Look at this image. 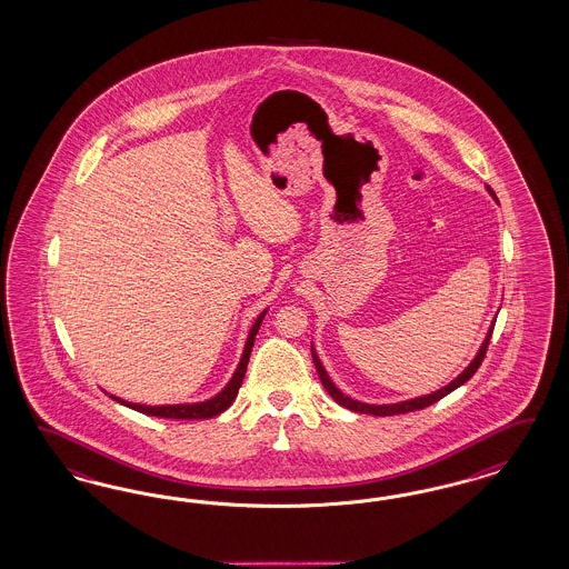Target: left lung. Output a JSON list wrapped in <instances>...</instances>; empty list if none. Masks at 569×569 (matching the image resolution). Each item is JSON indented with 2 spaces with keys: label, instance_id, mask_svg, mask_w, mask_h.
I'll return each instance as SVG.
<instances>
[{
  "label": "left lung",
  "instance_id": "left-lung-1",
  "mask_svg": "<svg viewBox=\"0 0 569 569\" xmlns=\"http://www.w3.org/2000/svg\"><path fill=\"white\" fill-rule=\"evenodd\" d=\"M488 191L495 196V191L490 190V188H488ZM492 328H495V326H492ZM492 328H490V331H488V336H486L483 345L480 346V350H478L476 359L469 362V367H467L466 371H463L459 378L452 379L448 386L440 388V390H436V392H431V395H426V397L411 398V400H405V402H395V405H367V402H359V400H352V398L346 397V395H342V392L336 388V383L329 379L328 371L323 369V365H321V361H319V357H317V352H315V348H312V346H310V352H312V361H315V367H317V373H319V379H321L323 388L328 390L329 397L333 398L338 405H342V407L350 409V411H355V413L376 415V417H386V415L411 413V411L426 409V407H430V405H433V402H438L440 398L447 397V395H450L452 390H457L459 386H463L467 379L471 378V376H473V373L480 369L483 357H486V350H488V345H490Z\"/></svg>",
  "mask_w": 569,
  "mask_h": 569
}]
</instances>
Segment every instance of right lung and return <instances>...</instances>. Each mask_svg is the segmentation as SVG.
<instances>
[{
	"instance_id": "obj_1",
	"label": "right lung",
	"mask_w": 569,
	"mask_h": 569,
	"mask_svg": "<svg viewBox=\"0 0 569 569\" xmlns=\"http://www.w3.org/2000/svg\"><path fill=\"white\" fill-rule=\"evenodd\" d=\"M264 312L267 310L260 312L259 319L254 321V326H252L250 333H248V340H246V346H243V355H241V361L238 365V369H236V373H233V378L229 379V383L224 386L217 397L204 400V402H193V405H162V407H148V405H136V402H127V400H121V398H112L117 402H121V405H127L133 411L152 415V417H164V419H208V417L223 413L224 409H229L231 402L238 397V390H240L241 381H243V376H246V367H248V361H250V352H252V346H254V338H257L260 323L264 319Z\"/></svg>"
}]
</instances>
